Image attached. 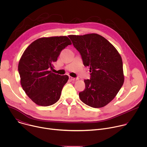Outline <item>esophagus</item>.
Segmentation results:
<instances>
[{"instance_id":"esophagus-1","label":"esophagus","mask_w":147,"mask_h":147,"mask_svg":"<svg viewBox=\"0 0 147 147\" xmlns=\"http://www.w3.org/2000/svg\"><path fill=\"white\" fill-rule=\"evenodd\" d=\"M69 79L71 80V81H77L78 80V78H74V77H69Z\"/></svg>"}]
</instances>
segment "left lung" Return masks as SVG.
Returning a JSON list of instances; mask_svg holds the SVG:
<instances>
[{
  "instance_id": "8db88e82",
  "label": "left lung",
  "mask_w": 147,
  "mask_h": 147,
  "mask_svg": "<svg viewBox=\"0 0 147 147\" xmlns=\"http://www.w3.org/2000/svg\"><path fill=\"white\" fill-rule=\"evenodd\" d=\"M80 52L83 64L90 67V79L84 80L86 88L79 93L87 105L102 108L116 96L124 82L123 61L116 49L97 34L68 36Z\"/></svg>"
}]
</instances>
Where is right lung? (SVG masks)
I'll return each instance as SVG.
<instances>
[{"label": "right lung", "instance_id": "obj_1", "mask_svg": "<svg viewBox=\"0 0 147 147\" xmlns=\"http://www.w3.org/2000/svg\"><path fill=\"white\" fill-rule=\"evenodd\" d=\"M71 44L66 36L41 38L31 43L21 57L18 66L21 84L38 105L50 106L59 99L69 77L50 70L61 51Z\"/></svg>", "mask_w": 147, "mask_h": 147}]
</instances>
